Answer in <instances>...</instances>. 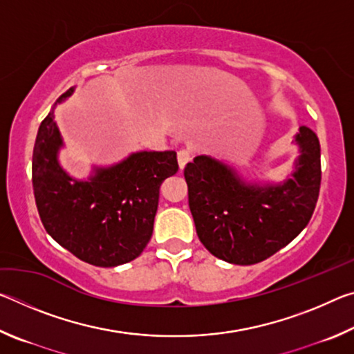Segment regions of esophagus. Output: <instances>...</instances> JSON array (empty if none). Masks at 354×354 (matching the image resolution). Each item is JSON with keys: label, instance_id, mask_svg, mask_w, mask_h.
Listing matches in <instances>:
<instances>
[{"label": "esophagus", "instance_id": "34e87169", "mask_svg": "<svg viewBox=\"0 0 354 354\" xmlns=\"http://www.w3.org/2000/svg\"><path fill=\"white\" fill-rule=\"evenodd\" d=\"M192 160V153L189 149H181V151H178V164H179V169H184L185 165H187Z\"/></svg>", "mask_w": 354, "mask_h": 354}]
</instances>
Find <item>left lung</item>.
I'll list each match as a JSON object with an SVG mask.
<instances>
[{
  "instance_id": "obj_1",
  "label": "left lung",
  "mask_w": 354,
  "mask_h": 354,
  "mask_svg": "<svg viewBox=\"0 0 354 354\" xmlns=\"http://www.w3.org/2000/svg\"><path fill=\"white\" fill-rule=\"evenodd\" d=\"M298 158L283 181H253L211 156L184 169L196 234L209 253L236 266L257 263L284 248L309 223L319 198L320 142L313 129L293 136Z\"/></svg>"
}]
</instances>
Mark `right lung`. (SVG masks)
<instances>
[{"label":"right lung","mask_w":354,"mask_h":354,"mask_svg":"<svg viewBox=\"0 0 354 354\" xmlns=\"http://www.w3.org/2000/svg\"><path fill=\"white\" fill-rule=\"evenodd\" d=\"M73 92L57 98L35 137V205L61 247L92 266L117 267L140 256L151 239L160 184L179 169L176 153L136 151L113 165H93L86 179L71 176L59 162L64 139L55 109Z\"/></svg>","instance_id":"1"}]
</instances>
